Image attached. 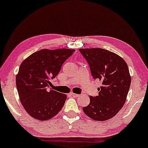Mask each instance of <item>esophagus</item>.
I'll return each mask as SVG.
<instances>
[{
  "instance_id": "1",
  "label": "esophagus",
  "mask_w": 148,
  "mask_h": 148,
  "mask_svg": "<svg viewBox=\"0 0 148 148\" xmlns=\"http://www.w3.org/2000/svg\"><path fill=\"white\" fill-rule=\"evenodd\" d=\"M70 95H71L72 97H79V95H77V94H75V93H73V92L71 93Z\"/></svg>"
}]
</instances>
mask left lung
Returning a JSON list of instances; mask_svg holds the SVG:
<instances>
[{
	"mask_svg": "<svg viewBox=\"0 0 148 148\" xmlns=\"http://www.w3.org/2000/svg\"><path fill=\"white\" fill-rule=\"evenodd\" d=\"M89 64L95 79L102 82L98 88L99 96H90L89 105L83 111L97 121H105L114 117L126 102L131 77L128 65L116 53L102 48L79 49Z\"/></svg>",
	"mask_w": 148,
	"mask_h": 148,
	"instance_id": "8db88e82",
	"label": "left lung"
}]
</instances>
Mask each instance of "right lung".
Segmentation results:
<instances>
[{
    "mask_svg": "<svg viewBox=\"0 0 148 148\" xmlns=\"http://www.w3.org/2000/svg\"><path fill=\"white\" fill-rule=\"evenodd\" d=\"M75 51L43 49L32 53L20 64L16 75L17 89L21 103L33 118L49 120L64 106L66 95L49 90V86Z\"/></svg>",
    "mask_w": 148,
    "mask_h": 148,
    "instance_id": "right-lung-1",
    "label": "right lung"
}]
</instances>
